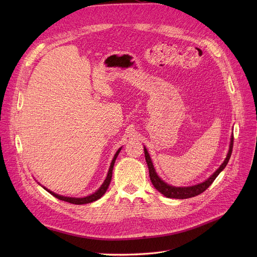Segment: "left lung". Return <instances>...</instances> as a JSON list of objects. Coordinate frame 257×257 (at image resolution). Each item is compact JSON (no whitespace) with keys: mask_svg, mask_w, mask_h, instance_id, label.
<instances>
[{"mask_svg":"<svg viewBox=\"0 0 257 257\" xmlns=\"http://www.w3.org/2000/svg\"><path fill=\"white\" fill-rule=\"evenodd\" d=\"M232 147H233V134H231L230 138V144H229V150L227 153L226 158L224 159L223 164L219 167V169L215 171L211 176H209L205 181L195 184V185H191V186H174L171 184H168L167 182H165L163 179H161L153 166L152 159L150 157L149 152L146 149V147H144L145 150V157H146V161L148 168H149V174H150V179L152 184L154 185V187L156 190L163 194L164 196H166L167 198H173V199H187V198H192L195 196L200 195L201 193H203L204 191H206L207 188L209 187V185H211V183L214 181V179L218 177V175L226 168L229 159H230L231 153H232Z\"/></svg>","mask_w":257,"mask_h":257,"instance_id":"1","label":"left lung"}]
</instances>
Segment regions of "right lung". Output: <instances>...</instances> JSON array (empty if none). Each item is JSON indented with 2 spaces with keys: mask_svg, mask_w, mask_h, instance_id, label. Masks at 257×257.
I'll return each instance as SVG.
<instances>
[{
  "mask_svg": "<svg viewBox=\"0 0 257 257\" xmlns=\"http://www.w3.org/2000/svg\"><path fill=\"white\" fill-rule=\"evenodd\" d=\"M121 148H123V147H120L119 149L116 151V153L114 154V156H113V158H112V160H111V164H110L109 170H108L107 176H106V178H105L104 182L101 184V186H100V187L98 188V190H97L96 192H94V193H92V194H90V195H88V196H86V197H81V198L65 197V196L58 195V194H56V193H54V192H52V191L48 190V188H47V187H45V186H43V187L45 188V190H46L48 193H50L52 196H54V197L57 198V199H59V200H62V201H65V202H69V203H72V204L82 205V204L90 203V202H93V201H97L98 199H100V198H101V197L106 193L108 186H109V184H110L111 177H112V170H113V166H114L115 159H116V157H117V155H118L119 151L121 150Z\"/></svg>",
  "mask_w": 257,
  "mask_h": 257,
  "instance_id": "right-lung-1",
  "label": "right lung"
}]
</instances>
